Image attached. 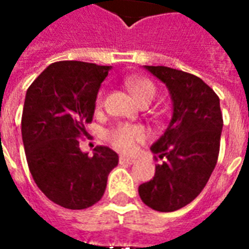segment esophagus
Instances as JSON below:
<instances>
[{"instance_id":"obj_1","label":"esophagus","mask_w":249,"mask_h":249,"mask_svg":"<svg viewBox=\"0 0 249 249\" xmlns=\"http://www.w3.org/2000/svg\"><path fill=\"white\" fill-rule=\"evenodd\" d=\"M119 161H120V164H128V165H132V164H135L136 160L135 159H130V157L121 156L119 159Z\"/></svg>"}]
</instances>
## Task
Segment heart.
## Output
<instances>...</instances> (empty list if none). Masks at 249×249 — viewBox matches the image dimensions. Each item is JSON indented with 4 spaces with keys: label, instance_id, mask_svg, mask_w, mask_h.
Segmentation results:
<instances>
[{
    "label": "heart",
    "instance_id": "b5f03b06",
    "mask_svg": "<svg viewBox=\"0 0 249 249\" xmlns=\"http://www.w3.org/2000/svg\"><path fill=\"white\" fill-rule=\"evenodd\" d=\"M125 85L128 87L133 97L142 105L151 104L156 97V87L155 84L146 78L141 77H128L125 80ZM104 103V92L98 93L96 105L101 107ZM146 132L140 125L120 124L107 132V140L116 151L123 153H132L135 151L137 144L145 140Z\"/></svg>",
    "mask_w": 249,
    "mask_h": 249
}]
</instances>
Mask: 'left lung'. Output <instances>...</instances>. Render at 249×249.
<instances>
[{
	"label": "left lung",
	"instance_id": "left-lung-1",
	"mask_svg": "<svg viewBox=\"0 0 249 249\" xmlns=\"http://www.w3.org/2000/svg\"><path fill=\"white\" fill-rule=\"evenodd\" d=\"M169 89L172 120L152 145L155 178L139 187L142 203L159 212H173L193 201L213 172L220 151L223 114L219 96L195 74L168 66H145Z\"/></svg>",
	"mask_w": 249,
	"mask_h": 249
}]
</instances>
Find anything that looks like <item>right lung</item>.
<instances>
[{"instance_id": "1", "label": "right lung", "mask_w": 249, "mask_h": 249, "mask_svg": "<svg viewBox=\"0 0 249 249\" xmlns=\"http://www.w3.org/2000/svg\"><path fill=\"white\" fill-rule=\"evenodd\" d=\"M110 66L82 61L52 64L32 82L25 97L21 132L28 167L41 192L68 209L101 200L119 156L105 145L93 156L80 149L88 135L98 89Z\"/></svg>"}]
</instances>
